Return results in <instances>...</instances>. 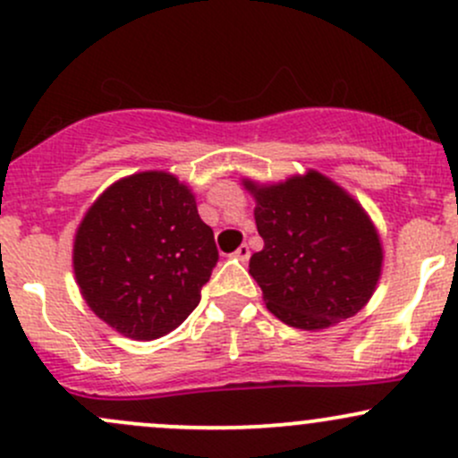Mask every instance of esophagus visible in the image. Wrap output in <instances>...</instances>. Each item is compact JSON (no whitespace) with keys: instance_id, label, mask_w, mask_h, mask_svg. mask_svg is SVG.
I'll return each instance as SVG.
<instances>
[{"instance_id":"obj_1","label":"esophagus","mask_w":458,"mask_h":458,"mask_svg":"<svg viewBox=\"0 0 458 458\" xmlns=\"http://www.w3.org/2000/svg\"><path fill=\"white\" fill-rule=\"evenodd\" d=\"M234 257H237L239 259V261H248V259H250V245L248 243H242V245H239V248H237V252H234Z\"/></svg>"}]
</instances>
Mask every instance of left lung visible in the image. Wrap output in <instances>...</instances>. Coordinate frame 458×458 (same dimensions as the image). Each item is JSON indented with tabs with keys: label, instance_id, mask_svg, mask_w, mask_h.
<instances>
[{
	"label": "left lung",
	"instance_id": "obj_1",
	"mask_svg": "<svg viewBox=\"0 0 458 458\" xmlns=\"http://www.w3.org/2000/svg\"><path fill=\"white\" fill-rule=\"evenodd\" d=\"M257 199L263 250L250 274L267 310L296 329H327L355 316L382 274V243L362 206L318 171L281 184L243 180Z\"/></svg>",
	"mask_w": 458,
	"mask_h": 458
}]
</instances>
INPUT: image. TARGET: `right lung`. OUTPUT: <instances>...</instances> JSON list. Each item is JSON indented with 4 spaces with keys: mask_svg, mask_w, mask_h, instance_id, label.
I'll return each instance as SVG.
<instances>
[{
    "mask_svg": "<svg viewBox=\"0 0 458 458\" xmlns=\"http://www.w3.org/2000/svg\"><path fill=\"white\" fill-rule=\"evenodd\" d=\"M219 261L195 195L165 171L109 186L81 221L74 274L89 310L118 334L156 340L199 305Z\"/></svg>",
    "mask_w": 458,
    "mask_h": 458,
    "instance_id": "add662e5",
    "label": "right lung"
}]
</instances>
